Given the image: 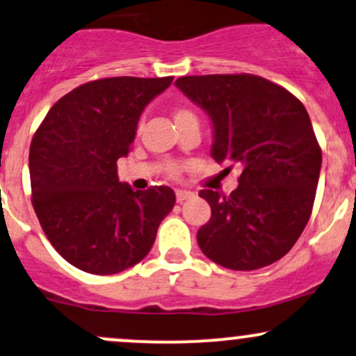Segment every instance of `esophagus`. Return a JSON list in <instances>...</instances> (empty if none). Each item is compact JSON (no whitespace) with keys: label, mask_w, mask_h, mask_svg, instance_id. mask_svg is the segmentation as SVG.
I'll list each match as a JSON object with an SVG mask.
<instances>
[{"label":"esophagus","mask_w":356,"mask_h":356,"mask_svg":"<svg viewBox=\"0 0 356 356\" xmlns=\"http://www.w3.org/2000/svg\"><path fill=\"white\" fill-rule=\"evenodd\" d=\"M175 197H177V202H184L187 199L194 197L193 191H186V189H177L175 191Z\"/></svg>","instance_id":"1"}]
</instances>
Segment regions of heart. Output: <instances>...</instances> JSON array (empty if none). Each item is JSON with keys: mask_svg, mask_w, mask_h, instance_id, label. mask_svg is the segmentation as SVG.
<instances>
[{"mask_svg": "<svg viewBox=\"0 0 356 356\" xmlns=\"http://www.w3.org/2000/svg\"><path fill=\"white\" fill-rule=\"evenodd\" d=\"M189 120H196V121H197L196 115H194V113L191 111V109H187V108H177V109H175V111H174V121H175V124H181V123H184V121H189ZM169 172H170V174H177V167L170 165V167H169Z\"/></svg>", "mask_w": 356, "mask_h": 356, "instance_id": "b5f03b06", "label": "heart"}]
</instances>
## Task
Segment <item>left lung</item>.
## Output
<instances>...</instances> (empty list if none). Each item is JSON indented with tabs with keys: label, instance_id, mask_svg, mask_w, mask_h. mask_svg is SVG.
<instances>
[{
	"label": "left lung",
	"instance_id": "8db88e82",
	"mask_svg": "<svg viewBox=\"0 0 356 356\" xmlns=\"http://www.w3.org/2000/svg\"><path fill=\"white\" fill-rule=\"evenodd\" d=\"M175 86L209 116L211 157L240 170L229 196L204 189L211 220L197 232L209 260L257 270L280 260L309 221L321 148L306 108L287 89L252 74L179 77Z\"/></svg>",
	"mask_w": 356,
	"mask_h": 356
}]
</instances>
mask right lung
<instances>
[{
    "instance_id": "right-lung-1",
    "label": "right lung",
    "mask_w": 356,
    "mask_h": 356,
    "mask_svg": "<svg viewBox=\"0 0 356 356\" xmlns=\"http://www.w3.org/2000/svg\"><path fill=\"white\" fill-rule=\"evenodd\" d=\"M174 77H109L57 101L30 145L33 209L52 247L79 270L111 275L143 260L175 204L167 186L118 181L138 120Z\"/></svg>"
}]
</instances>
